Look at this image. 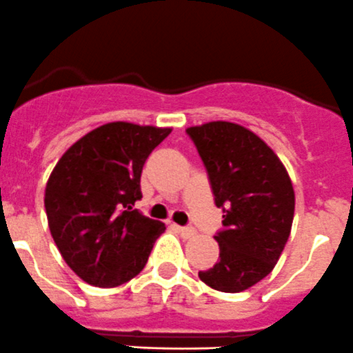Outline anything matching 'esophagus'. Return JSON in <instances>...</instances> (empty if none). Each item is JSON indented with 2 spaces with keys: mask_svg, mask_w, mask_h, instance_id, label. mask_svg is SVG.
I'll return each instance as SVG.
<instances>
[{
  "mask_svg": "<svg viewBox=\"0 0 353 353\" xmlns=\"http://www.w3.org/2000/svg\"><path fill=\"white\" fill-rule=\"evenodd\" d=\"M173 229L176 230V232L182 234V237H185V239H190V237L196 236V230H194L192 227H180V225H173Z\"/></svg>",
  "mask_w": 353,
  "mask_h": 353,
  "instance_id": "obj_1",
  "label": "esophagus"
}]
</instances>
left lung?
I'll use <instances>...</instances> for the list:
<instances>
[{
	"instance_id": "left-lung-1",
	"label": "left lung",
	"mask_w": 353,
	"mask_h": 353,
	"mask_svg": "<svg viewBox=\"0 0 353 353\" xmlns=\"http://www.w3.org/2000/svg\"><path fill=\"white\" fill-rule=\"evenodd\" d=\"M208 171L223 229L220 258L199 272L204 284L239 293L260 283L279 260L294 216L290 174L274 150L241 124L211 121L187 128Z\"/></svg>"
}]
</instances>
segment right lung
<instances>
[{
  "mask_svg": "<svg viewBox=\"0 0 353 353\" xmlns=\"http://www.w3.org/2000/svg\"><path fill=\"white\" fill-rule=\"evenodd\" d=\"M171 128L114 121L63 152L45 189L48 227L60 254L85 283L114 288L145 267L163 221L133 210L140 174Z\"/></svg>",
  "mask_w": 353,
  "mask_h": 353,
  "instance_id": "right-lung-1",
  "label": "right lung"
}]
</instances>
